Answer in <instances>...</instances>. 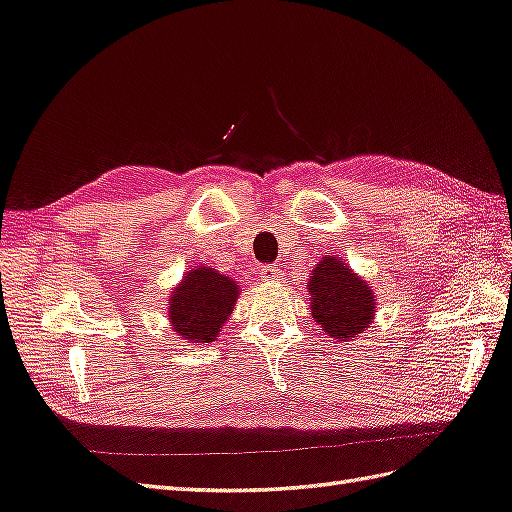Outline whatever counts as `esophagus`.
I'll return each instance as SVG.
<instances>
[{
    "mask_svg": "<svg viewBox=\"0 0 512 512\" xmlns=\"http://www.w3.org/2000/svg\"><path fill=\"white\" fill-rule=\"evenodd\" d=\"M264 281H283V270L279 266H264L259 272Z\"/></svg>",
    "mask_w": 512,
    "mask_h": 512,
    "instance_id": "obj_1",
    "label": "esophagus"
}]
</instances>
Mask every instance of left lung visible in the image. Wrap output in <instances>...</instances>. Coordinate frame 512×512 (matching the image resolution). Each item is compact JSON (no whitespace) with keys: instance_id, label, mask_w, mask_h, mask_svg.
Masks as SVG:
<instances>
[{"instance_id":"obj_1","label":"left lung","mask_w":512,"mask_h":512,"mask_svg":"<svg viewBox=\"0 0 512 512\" xmlns=\"http://www.w3.org/2000/svg\"><path fill=\"white\" fill-rule=\"evenodd\" d=\"M312 318L327 336L349 342L375 320V292L351 266L336 255H325L307 281Z\"/></svg>"}]
</instances>
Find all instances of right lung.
Here are the masks:
<instances>
[{
	"label": "right lung",
	"instance_id": "1",
	"mask_svg": "<svg viewBox=\"0 0 512 512\" xmlns=\"http://www.w3.org/2000/svg\"><path fill=\"white\" fill-rule=\"evenodd\" d=\"M240 285L216 268L194 266L170 294L168 318L176 336L189 342H213L233 314Z\"/></svg>",
	"mask_w": 512,
	"mask_h": 512
}]
</instances>
